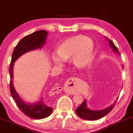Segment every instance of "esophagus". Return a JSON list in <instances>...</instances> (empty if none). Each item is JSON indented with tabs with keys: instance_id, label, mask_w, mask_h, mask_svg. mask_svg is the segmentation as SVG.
<instances>
[{
	"instance_id": "34e87169",
	"label": "esophagus",
	"mask_w": 133,
	"mask_h": 133,
	"mask_svg": "<svg viewBox=\"0 0 133 133\" xmlns=\"http://www.w3.org/2000/svg\"><path fill=\"white\" fill-rule=\"evenodd\" d=\"M72 82H73V81H72ZM74 84H75V83H74ZM72 94H73V93H72Z\"/></svg>"
}]
</instances>
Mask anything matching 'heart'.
Masks as SVG:
<instances>
[{
  "label": "heart",
  "mask_w": 133,
  "mask_h": 133,
  "mask_svg": "<svg viewBox=\"0 0 133 133\" xmlns=\"http://www.w3.org/2000/svg\"><path fill=\"white\" fill-rule=\"evenodd\" d=\"M95 45L91 39L84 35L72 36L64 40L57 46L56 53L51 56L52 61L59 65L71 59L76 68L88 66L94 58Z\"/></svg>",
  "instance_id": "1"
}]
</instances>
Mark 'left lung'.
Wrapping results in <instances>:
<instances>
[{
  "mask_svg": "<svg viewBox=\"0 0 133 133\" xmlns=\"http://www.w3.org/2000/svg\"><path fill=\"white\" fill-rule=\"evenodd\" d=\"M106 39L108 41L109 46H110L111 49H112L114 52L117 53V54H119L118 50L117 48V46L115 45L113 42H112L111 39H108V38L106 37ZM117 98L116 101H115L114 103L109 106V107L105 108V109H101V110H94V109H91L88 108L87 105V100L84 101L80 106H79L76 109V113L79 117L81 118L84 119V120H98V119L104 117L106 116V115L108 114L112 110L113 107L115 106L116 102L117 101Z\"/></svg>",
  "mask_w": 133,
  "mask_h": 133,
  "instance_id": "1",
  "label": "left lung"
}]
</instances>
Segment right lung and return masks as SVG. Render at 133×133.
I'll return each instance as SVG.
<instances>
[{"mask_svg":"<svg viewBox=\"0 0 133 133\" xmlns=\"http://www.w3.org/2000/svg\"><path fill=\"white\" fill-rule=\"evenodd\" d=\"M48 32L45 30L36 31L27 35L18 43L13 52L11 61L9 72L11 80L10 81V92L13 100L19 109L27 117L34 119H42L49 117L52 112L53 109L47 105L43 101V97L39 101L35 102H28L24 101L18 94L13 86V67L14 63L21 56L26 52L41 49L45 44Z\"/></svg>","mask_w":133,"mask_h":133,"instance_id":"add662e5","label":"right lung"}]
</instances>
